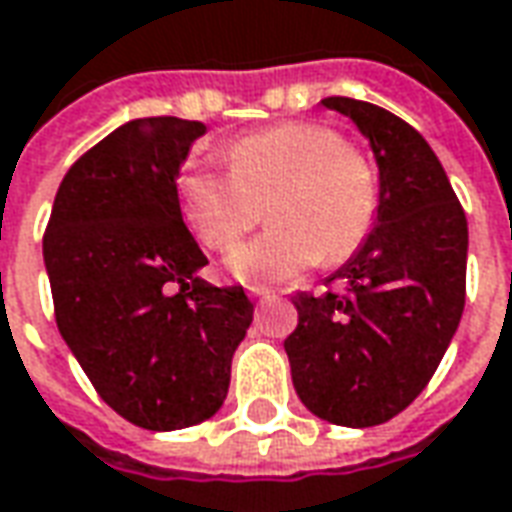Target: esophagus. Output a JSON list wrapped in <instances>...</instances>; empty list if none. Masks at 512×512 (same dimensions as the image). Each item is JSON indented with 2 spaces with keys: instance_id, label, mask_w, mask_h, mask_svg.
Returning a JSON list of instances; mask_svg holds the SVG:
<instances>
[{
  "instance_id": "esophagus-1",
  "label": "esophagus",
  "mask_w": 512,
  "mask_h": 512,
  "mask_svg": "<svg viewBox=\"0 0 512 512\" xmlns=\"http://www.w3.org/2000/svg\"><path fill=\"white\" fill-rule=\"evenodd\" d=\"M250 298H273V290H267V287H248Z\"/></svg>"
}]
</instances>
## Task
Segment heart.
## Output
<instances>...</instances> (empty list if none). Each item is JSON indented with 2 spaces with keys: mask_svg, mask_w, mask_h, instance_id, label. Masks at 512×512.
I'll list each match as a JSON object with an SVG mask.
<instances>
[{
  "mask_svg": "<svg viewBox=\"0 0 512 512\" xmlns=\"http://www.w3.org/2000/svg\"><path fill=\"white\" fill-rule=\"evenodd\" d=\"M181 206L209 250H231L256 225L270 231L225 259L245 284H281L320 259H351L379 217V172L334 128L287 122L250 133L231 147V169L183 172Z\"/></svg>",
  "mask_w": 512,
  "mask_h": 512,
  "instance_id": "b5f03b06",
  "label": "heart"
}]
</instances>
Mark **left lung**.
<instances>
[{
	"mask_svg": "<svg viewBox=\"0 0 512 512\" xmlns=\"http://www.w3.org/2000/svg\"><path fill=\"white\" fill-rule=\"evenodd\" d=\"M370 142L379 217L365 245L326 278L343 292H298L284 340L303 407L337 426L396 418L421 396L460 326L468 222L438 155L418 130L373 102L326 97Z\"/></svg>",
	"mask_w": 512,
	"mask_h": 512,
	"instance_id": "obj_1",
	"label": "left lung"
}]
</instances>
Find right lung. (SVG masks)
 <instances>
[{"label":"right lung","mask_w":512,"mask_h":512,"mask_svg":"<svg viewBox=\"0 0 512 512\" xmlns=\"http://www.w3.org/2000/svg\"><path fill=\"white\" fill-rule=\"evenodd\" d=\"M206 128L175 116L130 119L61 181L44 264L55 320L100 398L150 432L220 410L253 303L214 287L186 231L178 172Z\"/></svg>","instance_id":"1"}]
</instances>
